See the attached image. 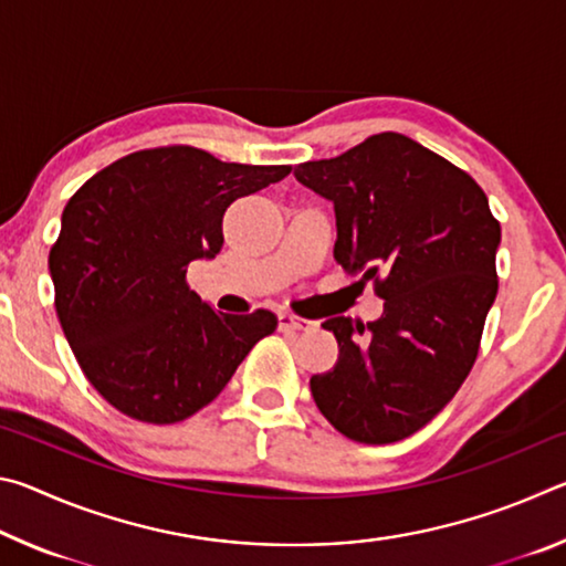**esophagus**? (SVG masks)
I'll return each mask as SVG.
<instances>
[{
	"instance_id": "obj_1",
	"label": "esophagus",
	"mask_w": 566,
	"mask_h": 566,
	"mask_svg": "<svg viewBox=\"0 0 566 566\" xmlns=\"http://www.w3.org/2000/svg\"><path fill=\"white\" fill-rule=\"evenodd\" d=\"M276 322H280V329H282V332H304V329H314V327H317V322L294 317V314H286V312H282L280 317H276Z\"/></svg>"
}]
</instances>
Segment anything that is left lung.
<instances>
[{
    "label": "left lung",
    "mask_w": 566,
    "mask_h": 566,
    "mask_svg": "<svg viewBox=\"0 0 566 566\" xmlns=\"http://www.w3.org/2000/svg\"><path fill=\"white\" fill-rule=\"evenodd\" d=\"M294 177L334 205V260L385 300L367 327L349 317L322 324L339 359L310 379L312 397L354 442H399L432 421L472 369L496 296L500 222L467 171L397 132L304 161Z\"/></svg>",
    "instance_id": "left-lung-1"
}]
</instances>
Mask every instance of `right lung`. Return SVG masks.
Listing matches in <instances>:
<instances>
[{
    "label": "right lung",
    "instance_id": "right-lung-1",
    "mask_svg": "<svg viewBox=\"0 0 566 566\" xmlns=\"http://www.w3.org/2000/svg\"><path fill=\"white\" fill-rule=\"evenodd\" d=\"M286 175V165H234L195 147L142 149L66 202L50 252L56 317L92 387L122 415L191 417L276 329L266 310H212L187 286V266L219 254L234 199Z\"/></svg>",
    "mask_w": 566,
    "mask_h": 566
}]
</instances>
